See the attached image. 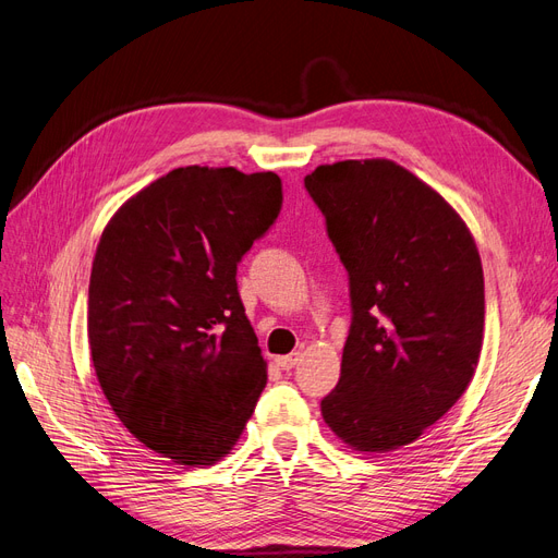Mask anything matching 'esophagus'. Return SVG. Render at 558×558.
I'll list each match as a JSON object with an SVG mask.
<instances>
[{
    "label": "esophagus",
    "instance_id": "34e87169",
    "mask_svg": "<svg viewBox=\"0 0 558 558\" xmlns=\"http://www.w3.org/2000/svg\"><path fill=\"white\" fill-rule=\"evenodd\" d=\"M296 361H299V352L287 354V356H278V359H276V365H278L280 369H292V367L296 365Z\"/></svg>",
    "mask_w": 558,
    "mask_h": 558
}]
</instances>
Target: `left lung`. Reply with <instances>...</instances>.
I'll return each instance as SVG.
<instances>
[{"label": "left lung", "instance_id": "8db88e82", "mask_svg": "<svg viewBox=\"0 0 558 558\" xmlns=\"http://www.w3.org/2000/svg\"><path fill=\"white\" fill-rule=\"evenodd\" d=\"M349 276L352 326L322 416L361 452L416 441L478 365L485 282L456 209L393 160H342L305 177Z\"/></svg>", "mask_w": 558, "mask_h": 558}]
</instances>
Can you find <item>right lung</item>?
<instances>
[{
  "mask_svg": "<svg viewBox=\"0 0 558 558\" xmlns=\"http://www.w3.org/2000/svg\"><path fill=\"white\" fill-rule=\"evenodd\" d=\"M280 209L278 174L191 165L102 230L87 311L96 377L123 427L177 464L225 458L266 386L236 266Z\"/></svg>",
  "mask_w": 558,
  "mask_h": 558,
  "instance_id": "obj_1",
  "label": "right lung"
}]
</instances>
